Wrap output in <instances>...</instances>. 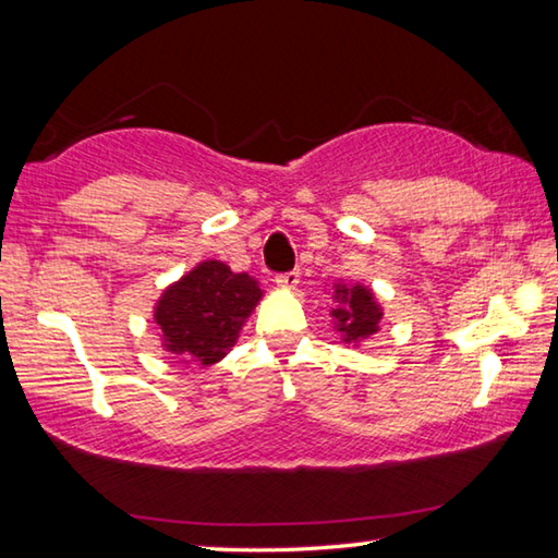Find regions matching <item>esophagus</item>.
Instances as JSON below:
<instances>
[{
	"label": "esophagus",
	"mask_w": 558,
	"mask_h": 558,
	"mask_svg": "<svg viewBox=\"0 0 558 558\" xmlns=\"http://www.w3.org/2000/svg\"><path fill=\"white\" fill-rule=\"evenodd\" d=\"M276 282L280 288H295L298 282H300V272L298 270H288V272H278L276 276Z\"/></svg>",
	"instance_id": "1"
}]
</instances>
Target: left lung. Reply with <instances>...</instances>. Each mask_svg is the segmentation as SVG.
<instances>
[{
    "label": "left lung",
    "instance_id": "1",
    "mask_svg": "<svg viewBox=\"0 0 558 558\" xmlns=\"http://www.w3.org/2000/svg\"><path fill=\"white\" fill-rule=\"evenodd\" d=\"M337 298L342 300V307L332 310V317L337 319L339 332L344 335V342H362L379 329L381 307L364 286H337Z\"/></svg>",
    "mask_w": 558,
    "mask_h": 558
}]
</instances>
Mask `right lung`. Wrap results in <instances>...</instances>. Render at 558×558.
<instances>
[{
    "mask_svg": "<svg viewBox=\"0 0 558 558\" xmlns=\"http://www.w3.org/2000/svg\"><path fill=\"white\" fill-rule=\"evenodd\" d=\"M260 295L258 282L245 272H233L221 260L199 263L167 288L155 307L167 352L194 356L199 364L219 362Z\"/></svg>",
    "mask_w": 558,
    "mask_h": 558,
    "instance_id": "add662e5",
    "label": "right lung"
}]
</instances>
